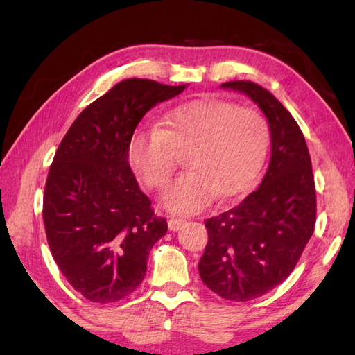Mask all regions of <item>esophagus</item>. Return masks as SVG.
<instances>
[{"label":"esophagus","mask_w":355,"mask_h":355,"mask_svg":"<svg viewBox=\"0 0 355 355\" xmlns=\"http://www.w3.org/2000/svg\"><path fill=\"white\" fill-rule=\"evenodd\" d=\"M184 222L186 220L182 218H171L169 220H167V225H169L172 232H175V230H180V228L184 225Z\"/></svg>","instance_id":"34e87169"}]
</instances>
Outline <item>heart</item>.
<instances>
[{
  "label": "heart",
  "mask_w": 355,
  "mask_h": 355,
  "mask_svg": "<svg viewBox=\"0 0 355 355\" xmlns=\"http://www.w3.org/2000/svg\"><path fill=\"white\" fill-rule=\"evenodd\" d=\"M271 147L268 119L254 107L227 100L202 98L175 107L161 127L136 131L130 141V164L150 189L169 182L178 153L188 152L189 172L163 196L166 208L194 213L216 196L249 189L263 171Z\"/></svg>",
  "instance_id": "heart-1"
}]
</instances>
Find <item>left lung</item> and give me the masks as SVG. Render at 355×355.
<instances>
[{
  "label": "left lung",
  "mask_w": 355,
  "mask_h": 355,
  "mask_svg": "<svg viewBox=\"0 0 355 355\" xmlns=\"http://www.w3.org/2000/svg\"><path fill=\"white\" fill-rule=\"evenodd\" d=\"M268 117L271 153L261 184L235 208L205 220L208 243L199 261L203 284L220 297L248 302L293 272L313 235L316 189L307 142L286 107L260 84L228 81Z\"/></svg>",
  "instance_id": "left-lung-1"
}]
</instances>
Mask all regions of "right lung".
Masks as SVG:
<instances>
[{
  "label": "right lung",
  "mask_w": 355,
  "mask_h": 355,
  "mask_svg": "<svg viewBox=\"0 0 355 355\" xmlns=\"http://www.w3.org/2000/svg\"><path fill=\"white\" fill-rule=\"evenodd\" d=\"M184 87L120 81L84 107L56 150L44 192L46 241L64 277L91 302L133 293L166 235L167 220L137 184L128 148L146 112Z\"/></svg>",
  "instance_id": "right-lung-1"
}]
</instances>
